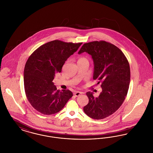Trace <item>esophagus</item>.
<instances>
[{
	"label": "esophagus",
	"instance_id": "34e87169",
	"mask_svg": "<svg viewBox=\"0 0 153 153\" xmlns=\"http://www.w3.org/2000/svg\"><path fill=\"white\" fill-rule=\"evenodd\" d=\"M81 94H82V92H79V91H76V92H74V95L75 96H79L81 95Z\"/></svg>",
	"mask_w": 153,
	"mask_h": 153
}]
</instances>
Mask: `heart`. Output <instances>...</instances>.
<instances>
[{
	"label": "heart",
	"instance_id": "heart-1",
	"mask_svg": "<svg viewBox=\"0 0 153 153\" xmlns=\"http://www.w3.org/2000/svg\"><path fill=\"white\" fill-rule=\"evenodd\" d=\"M81 59H82V58H81Z\"/></svg>",
	"mask_w": 153,
	"mask_h": 153
}]
</instances>
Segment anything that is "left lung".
Here are the masks:
<instances>
[{
  "label": "left lung",
  "instance_id": "8db88e82",
  "mask_svg": "<svg viewBox=\"0 0 153 153\" xmlns=\"http://www.w3.org/2000/svg\"><path fill=\"white\" fill-rule=\"evenodd\" d=\"M86 52L94 64V80L102 82V92L97 97L87 92L89 102L83 110L94 119H102L114 114L121 106L127 94L130 81L129 63L123 53L105 41L84 44L78 54Z\"/></svg>",
  "mask_w": 153,
  "mask_h": 153
}]
</instances>
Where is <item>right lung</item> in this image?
<instances>
[{
	"label": "right lung",
	"mask_w": 153,
	"mask_h": 153,
	"mask_svg": "<svg viewBox=\"0 0 153 153\" xmlns=\"http://www.w3.org/2000/svg\"><path fill=\"white\" fill-rule=\"evenodd\" d=\"M81 44L54 40L41 46L28 58L23 74L25 93L31 105L40 113L56 114L72 97L69 90H57L53 80Z\"/></svg>",
	"instance_id": "right-lung-1"
}]
</instances>
